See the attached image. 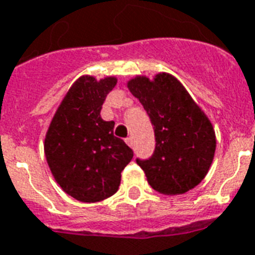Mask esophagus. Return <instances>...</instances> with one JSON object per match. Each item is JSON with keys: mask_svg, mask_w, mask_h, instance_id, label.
<instances>
[{"mask_svg": "<svg viewBox=\"0 0 255 255\" xmlns=\"http://www.w3.org/2000/svg\"><path fill=\"white\" fill-rule=\"evenodd\" d=\"M126 142H127V145L133 146V140H132V137H127V138H126Z\"/></svg>", "mask_w": 255, "mask_h": 255, "instance_id": "obj_1", "label": "esophagus"}]
</instances>
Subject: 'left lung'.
<instances>
[{"label":"left lung","mask_w":255,"mask_h":255,"mask_svg":"<svg viewBox=\"0 0 255 255\" xmlns=\"http://www.w3.org/2000/svg\"><path fill=\"white\" fill-rule=\"evenodd\" d=\"M129 92L150 118L156 148L148 160H136L148 183L163 195L185 194L204 179L216 149L212 123L183 85L169 73L153 80L136 76Z\"/></svg>","instance_id":"1"}]
</instances>
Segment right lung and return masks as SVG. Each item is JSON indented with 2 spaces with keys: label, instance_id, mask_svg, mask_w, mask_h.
<instances>
[{
  "label": "right lung",
  "instance_id": "right-lung-1",
  "mask_svg": "<svg viewBox=\"0 0 255 255\" xmlns=\"http://www.w3.org/2000/svg\"><path fill=\"white\" fill-rule=\"evenodd\" d=\"M117 78H78L56 110L44 140L53 178L74 199L95 203L118 191L132 149L114 136V123L101 118L102 105Z\"/></svg>",
  "mask_w": 255,
  "mask_h": 255
}]
</instances>
